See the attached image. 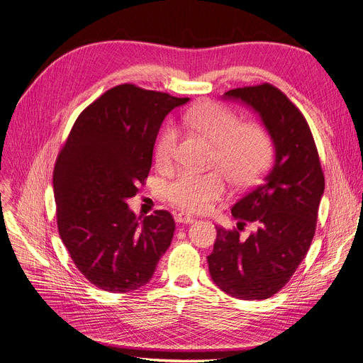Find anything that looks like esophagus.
Listing matches in <instances>:
<instances>
[{
	"label": "esophagus",
	"instance_id": "esophagus-1",
	"mask_svg": "<svg viewBox=\"0 0 363 363\" xmlns=\"http://www.w3.org/2000/svg\"><path fill=\"white\" fill-rule=\"evenodd\" d=\"M175 220L178 223H193L196 219L193 216L185 215V213H178V215H175Z\"/></svg>",
	"mask_w": 363,
	"mask_h": 363
}]
</instances>
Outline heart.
I'll use <instances>...</instances> for the list:
<instances>
[{
	"instance_id": "obj_1",
	"label": "heart",
	"mask_w": 363,
	"mask_h": 363,
	"mask_svg": "<svg viewBox=\"0 0 363 363\" xmlns=\"http://www.w3.org/2000/svg\"><path fill=\"white\" fill-rule=\"evenodd\" d=\"M186 121L215 145L213 164H218L237 185L253 184L268 169L274 143L260 122H242L241 116L219 103H203L186 114ZM178 126L166 122L156 140L155 159L162 167L175 159ZM228 179L220 170L194 172L179 170L164 184L169 203L189 213H203L223 199Z\"/></svg>"
}]
</instances>
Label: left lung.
<instances>
[{
    "mask_svg": "<svg viewBox=\"0 0 363 363\" xmlns=\"http://www.w3.org/2000/svg\"><path fill=\"white\" fill-rule=\"evenodd\" d=\"M226 99L259 113L275 147L262 182L233 207L237 228H216L208 272L218 287L241 300H264L294 275L312 244L325 178L311 128L287 95L271 84L235 88ZM247 223L257 230L239 235Z\"/></svg>",
    "mask_w": 363,
    "mask_h": 363,
    "instance_id": "8db88e82",
    "label": "left lung"
}]
</instances>
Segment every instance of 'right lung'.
Instances as JSON below:
<instances>
[{
    "mask_svg": "<svg viewBox=\"0 0 363 363\" xmlns=\"http://www.w3.org/2000/svg\"><path fill=\"white\" fill-rule=\"evenodd\" d=\"M186 101L133 84L110 88L79 114L57 156V228L74 266L95 287L138 290L169 249L172 215L156 211L140 220L126 199L148 177L166 114Z\"/></svg>",
    "mask_w": 363,
    "mask_h": 363,
    "instance_id": "add662e5",
    "label": "right lung"
}]
</instances>
